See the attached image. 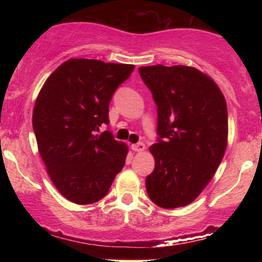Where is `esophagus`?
I'll list each match as a JSON object with an SVG mask.
<instances>
[{"label": "esophagus", "mask_w": 262, "mask_h": 262, "mask_svg": "<svg viewBox=\"0 0 262 262\" xmlns=\"http://www.w3.org/2000/svg\"><path fill=\"white\" fill-rule=\"evenodd\" d=\"M130 148H132V150H133V151L140 152V151H144V149H145V144H144L143 141H138V143L132 144Z\"/></svg>", "instance_id": "34e87169"}]
</instances>
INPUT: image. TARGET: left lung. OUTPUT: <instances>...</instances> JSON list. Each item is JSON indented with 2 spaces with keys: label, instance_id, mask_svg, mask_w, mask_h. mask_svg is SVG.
Returning a JSON list of instances; mask_svg holds the SVG:
<instances>
[{
  "label": "left lung",
  "instance_id": "1",
  "mask_svg": "<svg viewBox=\"0 0 262 262\" xmlns=\"http://www.w3.org/2000/svg\"><path fill=\"white\" fill-rule=\"evenodd\" d=\"M141 80L158 107L155 169L146 177L161 208L187 206L218 169L228 139V111L214 81L189 66H141Z\"/></svg>",
  "mask_w": 262,
  "mask_h": 262
}]
</instances>
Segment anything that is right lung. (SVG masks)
I'll list each match as a JSON object with an SVG mask.
<instances>
[{"label":"right lung","instance_id":"1","mask_svg":"<svg viewBox=\"0 0 262 262\" xmlns=\"http://www.w3.org/2000/svg\"><path fill=\"white\" fill-rule=\"evenodd\" d=\"M135 66L70 59L48 77L33 110V129L50 179L77 204L97 202L123 169L128 148L108 124L113 93Z\"/></svg>","mask_w":262,"mask_h":262}]
</instances>
